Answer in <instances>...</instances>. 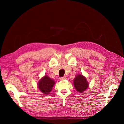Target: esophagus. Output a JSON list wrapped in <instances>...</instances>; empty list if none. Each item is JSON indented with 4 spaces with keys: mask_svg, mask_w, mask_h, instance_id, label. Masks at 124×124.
I'll return each mask as SVG.
<instances>
[{
    "mask_svg": "<svg viewBox=\"0 0 124 124\" xmlns=\"http://www.w3.org/2000/svg\"><path fill=\"white\" fill-rule=\"evenodd\" d=\"M66 78H67L66 77H62V78H60V79H61V81H64L66 79Z\"/></svg>",
    "mask_w": 124,
    "mask_h": 124,
    "instance_id": "34e87169",
    "label": "esophagus"
}]
</instances>
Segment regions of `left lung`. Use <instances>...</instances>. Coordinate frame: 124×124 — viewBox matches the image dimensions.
<instances>
[{"label": "left lung", "instance_id": "1", "mask_svg": "<svg viewBox=\"0 0 124 124\" xmlns=\"http://www.w3.org/2000/svg\"><path fill=\"white\" fill-rule=\"evenodd\" d=\"M73 83L77 91L80 93L84 92L89 87V84L86 77L82 74L76 75V77L74 78Z\"/></svg>", "mask_w": 124, "mask_h": 124}]
</instances>
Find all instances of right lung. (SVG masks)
I'll list each match as a JSON object with an SVG mask.
<instances>
[{
    "label": "right lung",
    "instance_id": "obj_1",
    "mask_svg": "<svg viewBox=\"0 0 124 124\" xmlns=\"http://www.w3.org/2000/svg\"><path fill=\"white\" fill-rule=\"evenodd\" d=\"M55 84V82L54 80L52 79L47 75H45L39 80L37 85L40 91L45 95H48L51 92Z\"/></svg>",
    "mask_w": 124,
    "mask_h": 124
}]
</instances>
